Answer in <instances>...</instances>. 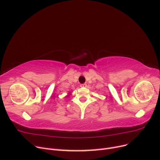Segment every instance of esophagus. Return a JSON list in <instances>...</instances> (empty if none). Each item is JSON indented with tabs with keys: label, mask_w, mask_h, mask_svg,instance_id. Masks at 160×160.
<instances>
[{
	"label": "esophagus",
	"mask_w": 160,
	"mask_h": 160,
	"mask_svg": "<svg viewBox=\"0 0 160 160\" xmlns=\"http://www.w3.org/2000/svg\"><path fill=\"white\" fill-rule=\"evenodd\" d=\"M81 88H86V87H87V84H86V83L81 84Z\"/></svg>",
	"instance_id": "obj_1"
}]
</instances>
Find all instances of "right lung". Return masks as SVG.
Segmentation results:
<instances>
[{"mask_svg": "<svg viewBox=\"0 0 160 160\" xmlns=\"http://www.w3.org/2000/svg\"><path fill=\"white\" fill-rule=\"evenodd\" d=\"M70 95H71V93H69V94H68V95H66V98H67V97H69V96H70Z\"/></svg>", "mask_w": 160, "mask_h": 160, "instance_id": "1", "label": "right lung"}]
</instances>
